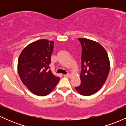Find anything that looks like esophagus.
I'll use <instances>...</instances> for the list:
<instances>
[{"label":"esophagus","instance_id":"esophagus-1","mask_svg":"<svg viewBox=\"0 0 126 126\" xmlns=\"http://www.w3.org/2000/svg\"><path fill=\"white\" fill-rule=\"evenodd\" d=\"M63 76H64V77H66V78H69L70 76V75L69 74V73H67V74H66V75H63Z\"/></svg>","mask_w":126,"mask_h":126}]
</instances>
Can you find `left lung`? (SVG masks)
I'll list each match as a JSON object with an SVG mask.
<instances>
[{
  "label": "left lung",
  "mask_w": 126,
  "mask_h": 126,
  "mask_svg": "<svg viewBox=\"0 0 126 126\" xmlns=\"http://www.w3.org/2000/svg\"><path fill=\"white\" fill-rule=\"evenodd\" d=\"M78 40L82 48L81 83L75 89L80 95L89 96L99 91L106 81L110 60L105 48L97 42L83 38Z\"/></svg>",
  "instance_id": "1"
}]
</instances>
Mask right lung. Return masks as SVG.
I'll use <instances>...</instances> for the list:
<instances>
[{"instance_id":"1","label":"right lung","mask_w":126,"mask_h":126,"mask_svg":"<svg viewBox=\"0 0 126 126\" xmlns=\"http://www.w3.org/2000/svg\"><path fill=\"white\" fill-rule=\"evenodd\" d=\"M54 41L40 40L31 43L21 52L18 71L22 82L34 94L46 96L51 92L60 78L53 74L49 64Z\"/></svg>"}]
</instances>
